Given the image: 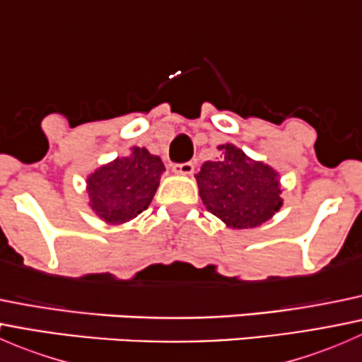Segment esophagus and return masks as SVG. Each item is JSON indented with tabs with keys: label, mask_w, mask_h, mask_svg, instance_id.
Masks as SVG:
<instances>
[{
	"label": "esophagus",
	"mask_w": 362,
	"mask_h": 362,
	"mask_svg": "<svg viewBox=\"0 0 362 362\" xmlns=\"http://www.w3.org/2000/svg\"><path fill=\"white\" fill-rule=\"evenodd\" d=\"M173 171L177 175H192V173H194V164H192V163L173 164Z\"/></svg>",
	"instance_id": "1"
}]
</instances>
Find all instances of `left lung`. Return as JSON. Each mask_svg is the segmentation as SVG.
Listing matches in <instances>:
<instances>
[{
	"label": "left lung",
	"instance_id": "8db88e82",
	"mask_svg": "<svg viewBox=\"0 0 362 362\" xmlns=\"http://www.w3.org/2000/svg\"><path fill=\"white\" fill-rule=\"evenodd\" d=\"M217 148L218 159L206 160L196 175L206 210L233 229L264 224L284 204L280 175L268 164L250 159L236 145Z\"/></svg>",
	"mask_w": 362,
	"mask_h": 362
}]
</instances>
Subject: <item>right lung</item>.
I'll use <instances>...</instances> for the list:
<instances>
[{"label": "right lung", "mask_w": 362, "mask_h": 362, "mask_svg": "<svg viewBox=\"0 0 362 362\" xmlns=\"http://www.w3.org/2000/svg\"><path fill=\"white\" fill-rule=\"evenodd\" d=\"M164 164L145 147L103 164L87 177L89 206L107 224H124L147 210L159 187Z\"/></svg>", "instance_id": "add662e5"}]
</instances>
